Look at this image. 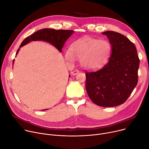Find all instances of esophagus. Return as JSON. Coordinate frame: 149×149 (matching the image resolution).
Segmentation results:
<instances>
[{
  "label": "esophagus",
  "instance_id": "34e87169",
  "mask_svg": "<svg viewBox=\"0 0 149 149\" xmlns=\"http://www.w3.org/2000/svg\"><path fill=\"white\" fill-rule=\"evenodd\" d=\"M78 72H79V71L77 70H74L72 72H71V74H72V75H77Z\"/></svg>",
  "mask_w": 149,
  "mask_h": 149
}]
</instances>
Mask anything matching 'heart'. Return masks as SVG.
I'll use <instances>...</instances> for the list:
<instances>
[{
    "label": "heart",
    "instance_id": "b5f03b06",
    "mask_svg": "<svg viewBox=\"0 0 149 149\" xmlns=\"http://www.w3.org/2000/svg\"><path fill=\"white\" fill-rule=\"evenodd\" d=\"M111 52V45L107 40L86 36L76 40L71 49L65 51V58L71 63L79 59L84 68L95 70L107 63Z\"/></svg>",
    "mask_w": 149,
    "mask_h": 149
}]
</instances>
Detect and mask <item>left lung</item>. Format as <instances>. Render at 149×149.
<instances>
[{
    "label": "left lung",
    "instance_id": "left-lung-1",
    "mask_svg": "<svg viewBox=\"0 0 149 149\" xmlns=\"http://www.w3.org/2000/svg\"><path fill=\"white\" fill-rule=\"evenodd\" d=\"M112 46L107 63L95 72H86V88L91 101L102 107L124 103L138 82L140 60L136 47L124 35L112 31L102 33Z\"/></svg>",
    "mask_w": 149,
    "mask_h": 149
}]
</instances>
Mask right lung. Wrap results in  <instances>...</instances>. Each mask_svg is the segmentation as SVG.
<instances>
[{
    "instance_id": "right-lung-1",
    "label": "right lung",
    "mask_w": 149,
    "mask_h": 149,
    "mask_svg": "<svg viewBox=\"0 0 149 149\" xmlns=\"http://www.w3.org/2000/svg\"><path fill=\"white\" fill-rule=\"evenodd\" d=\"M73 30H57L51 29H43L40 30L23 40L17 52L16 55L18 53L19 49L21 47L26 45L31 41H37V40H43V41L49 42L53 46H55L60 52H62V49L65 42L73 34ZM13 62H14V59L13 61ZM70 76L71 75H69V77H70ZM46 110H47V109L45 110L43 109V111Z\"/></svg>"
}]
</instances>
